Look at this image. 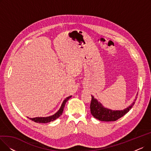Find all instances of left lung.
<instances>
[{"instance_id": "8db88e82", "label": "left lung", "mask_w": 151, "mask_h": 151, "mask_svg": "<svg viewBox=\"0 0 151 151\" xmlns=\"http://www.w3.org/2000/svg\"><path fill=\"white\" fill-rule=\"evenodd\" d=\"M138 93L137 94V96ZM92 96V100L91 103V112L92 115L96 118L97 119L101 121H105V122H109V121H115L119 119L122 117L124 116L126 113H127L133 106L134 104L137 100V97L134 100L132 104L129 106L127 108H126L122 110H112L111 109L105 108L104 106L99 100L94 98L93 96Z\"/></svg>"}]
</instances>
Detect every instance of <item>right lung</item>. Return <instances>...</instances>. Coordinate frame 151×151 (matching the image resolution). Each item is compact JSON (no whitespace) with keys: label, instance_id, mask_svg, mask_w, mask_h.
<instances>
[{"label":"right lung","instance_id":"right-lung-1","mask_svg":"<svg viewBox=\"0 0 151 151\" xmlns=\"http://www.w3.org/2000/svg\"><path fill=\"white\" fill-rule=\"evenodd\" d=\"M71 97V96L67 97L64 100H63L60 109L54 114H53L52 116H47V117H34V118H29L28 117H27L29 118L30 119H31L32 121H33L35 122H37V123H48L51 121H53L56 119H58L59 117H60V116L62 115L67 101Z\"/></svg>","mask_w":151,"mask_h":151}]
</instances>
